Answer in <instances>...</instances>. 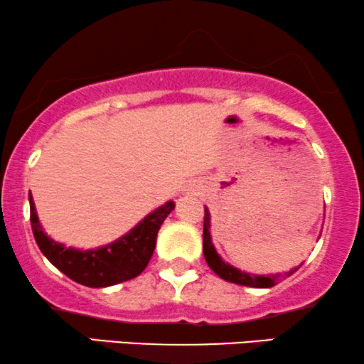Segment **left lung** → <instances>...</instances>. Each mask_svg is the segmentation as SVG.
Here are the masks:
<instances>
[{
  "label": "left lung",
  "instance_id": "obj_1",
  "mask_svg": "<svg viewBox=\"0 0 364 364\" xmlns=\"http://www.w3.org/2000/svg\"><path fill=\"white\" fill-rule=\"evenodd\" d=\"M203 256H205V261H207V264L210 266V269H212L217 277L225 279V282L242 284V287H252V288L274 287V284H277L278 282H282V279L291 277V274L301 266V264L296 266V268L287 271V273H283V274L282 273L251 274V273H246V271H240L237 268H234V266L229 264V262H225L224 259H222V257L217 254L215 247H213L212 235H210V212L207 207H205V220H203Z\"/></svg>",
  "mask_w": 364,
  "mask_h": 364
}]
</instances>
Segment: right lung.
Listing matches in <instances>:
<instances>
[{
	"label": "right lung",
	"instance_id": "1",
	"mask_svg": "<svg viewBox=\"0 0 364 364\" xmlns=\"http://www.w3.org/2000/svg\"><path fill=\"white\" fill-rule=\"evenodd\" d=\"M28 201L33 237L43 256L73 282L90 288L113 287L139 277L154 252L157 232L164 218L174 208L173 200L166 201L120 239L107 246L82 251L76 247H65L64 244L50 239L38 220L32 193L28 195Z\"/></svg>",
	"mask_w": 364,
	"mask_h": 364
}]
</instances>
